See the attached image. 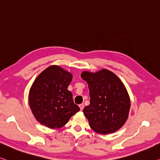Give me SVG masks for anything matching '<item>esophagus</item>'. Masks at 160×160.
Returning <instances> with one entry per match:
<instances>
[{"label": "esophagus", "instance_id": "34e87169", "mask_svg": "<svg viewBox=\"0 0 160 160\" xmlns=\"http://www.w3.org/2000/svg\"><path fill=\"white\" fill-rule=\"evenodd\" d=\"M79 107H80L81 110H83V107H84V105H83V104H79Z\"/></svg>", "mask_w": 160, "mask_h": 160}]
</instances>
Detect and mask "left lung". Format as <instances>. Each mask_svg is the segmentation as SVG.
Segmentation results:
<instances>
[{"label":"left lung","instance_id":"8db88e82","mask_svg":"<svg viewBox=\"0 0 160 160\" xmlns=\"http://www.w3.org/2000/svg\"><path fill=\"white\" fill-rule=\"evenodd\" d=\"M81 77L89 89L90 104L84 107L83 114L91 128L102 134L121 128L130 109L128 93L121 80L107 69L97 73L83 72Z\"/></svg>","mask_w":160,"mask_h":160}]
</instances>
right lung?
I'll use <instances>...</instances> for the list:
<instances>
[{
    "instance_id": "obj_1",
    "label": "right lung",
    "mask_w": 160,
    "mask_h": 160,
    "mask_svg": "<svg viewBox=\"0 0 160 160\" xmlns=\"http://www.w3.org/2000/svg\"><path fill=\"white\" fill-rule=\"evenodd\" d=\"M72 73L51 66L36 78L29 93V105L37 121L51 129L60 128L80 110L68 87Z\"/></svg>"
}]
</instances>
